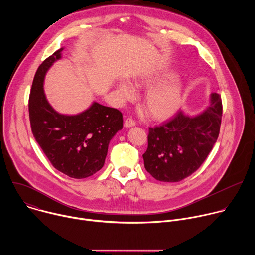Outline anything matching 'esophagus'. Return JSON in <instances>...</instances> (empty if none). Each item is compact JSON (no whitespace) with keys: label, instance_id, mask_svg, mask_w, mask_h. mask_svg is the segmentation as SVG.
I'll return each instance as SVG.
<instances>
[{"label":"esophagus","instance_id":"34e87169","mask_svg":"<svg viewBox=\"0 0 255 255\" xmlns=\"http://www.w3.org/2000/svg\"><path fill=\"white\" fill-rule=\"evenodd\" d=\"M124 125H125V127H133V126L136 125V122H135V120H134L133 118L129 117V118H127V119L125 120Z\"/></svg>","mask_w":255,"mask_h":255}]
</instances>
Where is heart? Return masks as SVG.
Returning <instances> with one entry per match:
<instances>
[{
    "instance_id": "1",
    "label": "heart",
    "mask_w": 255,
    "mask_h": 255,
    "mask_svg": "<svg viewBox=\"0 0 255 255\" xmlns=\"http://www.w3.org/2000/svg\"><path fill=\"white\" fill-rule=\"evenodd\" d=\"M167 76H169L167 69H155L145 72L131 82V86L135 89L149 88L143 98L142 107L145 113L155 120H164L171 117L178 110L183 101L184 86L176 76L159 83ZM118 94L122 100L133 97L131 88L124 83L118 86Z\"/></svg>"
}]
</instances>
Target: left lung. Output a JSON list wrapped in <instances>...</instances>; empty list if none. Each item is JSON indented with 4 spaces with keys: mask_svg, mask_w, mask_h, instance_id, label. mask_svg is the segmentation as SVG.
I'll return each instance as SVG.
<instances>
[{
    "mask_svg": "<svg viewBox=\"0 0 255 255\" xmlns=\"http://www.w3.org/2000/svg\"><path fill=\"white\" fill-rule=\"evenodd\" d=\"M221 96L211 94L206 110L196 116L178 111L160 126L149 128L148 147L142 155L144 166L155 179L180 181L205 161L220 132Z\"/></svg>",
    "mask_w": 255,
    "mask_h": 255,
    "instance_id": "8db88e82",
    "label": "left lung"
}]
</instances>
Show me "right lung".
Listing matches in <instances>:
<instances>
[{
    "mask_svg": "<svg viewBox=\"0 0 255 255\" xmlns=\"http://www.w3.org/2000/svg\"><path fill=\"white\" fill-rule=\"evenodd\" d=\"M62 50L47 57L35 74L28 105L31 130L54 168L72 178H85L103 167L109 143L123 128V116L117 109L97 102L78 115L54 110L46 99L43 83Z\"/></svg>",
    "mask_w": 255,
    "mask_h": 255,
    "instance_id": "obj_1",
    "label": "right lung"
}]
</instances>
